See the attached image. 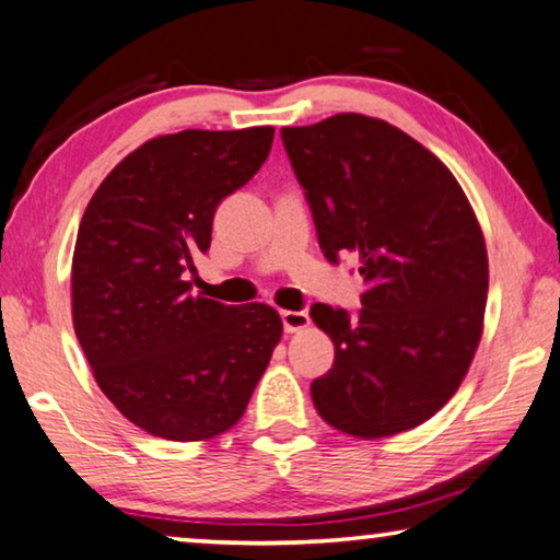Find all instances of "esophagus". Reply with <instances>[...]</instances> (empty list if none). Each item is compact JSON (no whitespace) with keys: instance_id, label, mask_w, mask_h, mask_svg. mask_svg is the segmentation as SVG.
Instances as JSON below:
<instances>
[{"instance_id":"1","label":"esophagus","mask_w":560,"mask_h":560,"mask_svg":"<svg viewBox=\"0 0 560 560\" xmlns=\"http://www.w3.org/2000/svg\"><path fill=\"white\" fill-rule=\"evenodd\" d=\"M280 317L285 332H298V329H305L310 325V315L302 313V310H282Z\"/></svg>"}]
</instances>
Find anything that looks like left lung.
<instances>
[{"mask_svg": "<svg viewBox=\"0 0 560 560\" xmlns=\"http://www.w3.org/2000/svg\"><path fill=\"white\" fill-rule=\"evenodd\" d=\"M329 262L360 258L357 319L317 302L332 370L313 382L329 427L360 439L424 424L459 389L481 340L487 243L464 190L432 151L382 118L337 114L282 128Z\"/></svg>", "mask_w": 560, "mask_h": 560, "instance_id": "1", "label": "left lung"}]
</instances>
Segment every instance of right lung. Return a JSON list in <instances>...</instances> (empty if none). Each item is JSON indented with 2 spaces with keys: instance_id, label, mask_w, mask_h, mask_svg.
Returning a JSON list of instances; mask_svg holds the SVG:
<instances>
[{
  "instance_id": "obj_1",
  "label": "right lung",
  "mask_w": 560,
  "mask_h": 560,
  "mask_svg": "<svg viewBox=\"0 0 560 560\" xmlns=\"http://www.w3.org/2000/svg\"><path fill=\"white\" fill-rule=\"evenodd\" d=\"M272 126L159 136L96 188L71 262V317L101 392L153 436L203 442L243 417L280 342L270 305L190 292L220 200L268 159Z\"/></svg>"
}]
</instances>
